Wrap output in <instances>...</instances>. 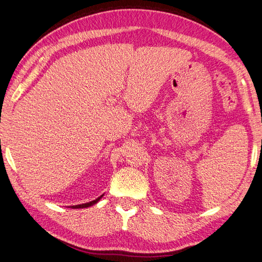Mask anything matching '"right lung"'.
Returning <instances> with one entry per match:
<instances>
[{
	"label": "right lung",
	"instance_id": "1",
	"mask_svg": "<svg viewBox=\"0 0 262 262\" xmlns=\"http://www.w3.org/2000/svg\"><path fill=\"white\" fill-rule=\"evenodd\" d=\"M103 196V194L102 195H100L98 199H95V200H93V201H91V202H86V203H82V205H76V206H71L70 208H72V209H83V208H88V207H91V206H93V205H95V203H97L98 201H100V199Z\"/></svg>",
	"mask_w": 262,
	"mask_h": 262
}]
</instances>
